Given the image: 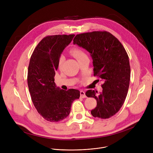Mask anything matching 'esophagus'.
Listing matches in <instances>:
<instances>
[{"mask_svg":"<svg viewBox=\"0 0 153 153\" xmlns=\"http://www.w3.org/2000/svg\"><path fill=\"white\" fill-rule=\"evenodd\" d=\"M80 97L82 98H85L86 96L85 95V93L83 91H80Z\"/></svg>","mask_w":153,"mask_h":153,"instance_id":"esophagus-1","label":"esophagus"}]
</instances>
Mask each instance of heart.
Segmentation results:
<instances>
[{"label":"heart","mask_w":153,"mask_h":153,"mask_svg":"<svg viewBox=\"0 0 153 153\" xmlns=\"http://www.w3.org/2000/svg\"><path fill=\"white\" fill-rule=\"evenodd\" d=\"M71 53L76 58L77 60H79V59L82 58L83 56H86V54L84 53V51L83 50H82L80 48H74L71 50ZM63 56H61L60 59H59V67H61V65L63 62Z\"/></svg>","instance_id":"1"}]
</instances>
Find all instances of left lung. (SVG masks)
Returning a JSON list of instances; mask_svg holds the SVG:
<instances>
[{
	"label": "left lung",
	"instance_id": "obj_1",
	"mask_svg": "<svg viewBox=\"0 0 153 153\" xmlns=\"http://www.w3.org/2000/svg\"><path fill=\"white\" fill-rule=\"evenodd\" d=\"M73 43L90 53L94 76L104 82L100 94L91 90L85 93L97 101L91 113L94 117L110 118L120 110L128 93L131 69L127 53L120 41L105 31L77 34Z\"/></svg>",
	"mask_w": 153,
	"mask_h": 153
}]
</instances>
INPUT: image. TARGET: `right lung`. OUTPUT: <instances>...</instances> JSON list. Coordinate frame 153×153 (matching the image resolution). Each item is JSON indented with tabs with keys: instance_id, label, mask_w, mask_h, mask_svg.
Segmentation results:
<instances>
[{
	"instance_id": "right-lung-1",
	"label": "right lung",
	"mask_w": 153,
	"mask_h": 153,
	"mask_svg": "<svg viewBox=\"0 0 153 153\" xmlns=\"http://www.w3.org/2000/svg\"><path fill=\"white\" fill-rule=\"evenodd\" d=\"M74 34L48 36L35 48L28 70V85L31 100L37 112L45 120L57 122L66 118L73 101L80 97L75 89L67 91L54 82L60 55Z\"/></svg>"
}]
</instances>
